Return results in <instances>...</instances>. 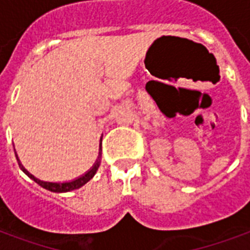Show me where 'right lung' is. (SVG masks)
<instances>
[{
	"instance_id": "right-lung-1",
	"label": "right lung",
	"mask_w": 250,
	"mask_h": 250,
	"mask_svg": "<svg viewBox=\"0 0 250 250\" xmlns=\"http://www.w3.org/2000/svg\"><path fill=\"white\" fill-rule=\"evenodd\" d=\"M101 141H102V137L101 140H100V152H98V157L94 165L90 167L89 170L84 172L83 175H80L79 178L74 179V180H70V182H45V180H41V179L36 178L35 175H32L29 172L27 168H25L23 165H21V160H19V157H18L17 152H15V157H17V161H18V165L21 167V170L24 172L28 178H31L33 182H36L39 186H41L42 188L45 189L50 190V192H57V193H63V192H70V190H74V189H78L80 187H83L84 184L89 182L90 179L93 178L94 174L97 172L98 167H100V164H101V152H102V148H101Z\"/></svg>"
}]
</instances>
